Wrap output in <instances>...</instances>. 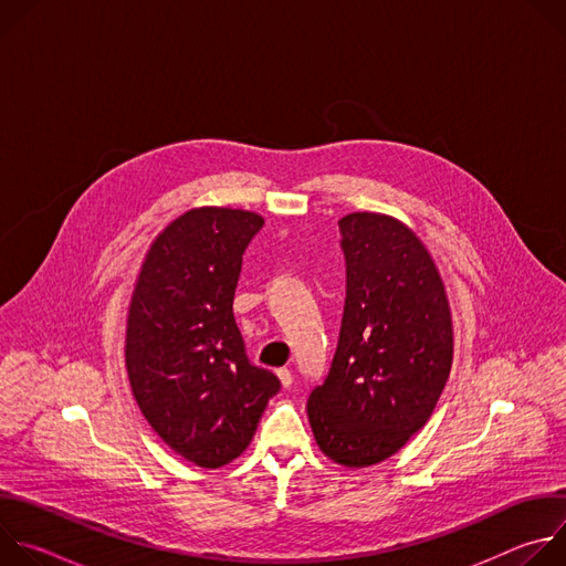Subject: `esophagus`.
<instances>
[{"instance_id":"1","label":"esophagus","mask_w":566,"mask_h":566,"mask_svg":"<svg viewBox=\"0 0 566 566\" xmlns=\"http://www.w3.org/2000/svg\"><path fill=\"white\" fill-rule=\"evenodd\" d=\"M277 376H280V382H282V387H291L293 385V371L291 369H280L277 371Z\"/></svg>"}]
</instances>
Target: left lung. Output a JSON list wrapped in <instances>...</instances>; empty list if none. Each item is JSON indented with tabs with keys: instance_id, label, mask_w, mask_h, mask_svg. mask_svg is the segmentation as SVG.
<instances>
[{
	"instance_id": "left-lung-1",
	"label": "left lung",
	"mask_w": 566,
	"mask_h": 566,
	"mask_svg": "<svg viewBox=\"0 0 566 566\" xmlns=\"http://www.w3.org/2000/svg\"><path fill=\"white\" fill-rule=\"evenodd\" d=\"M338 226L340 336L306 415L322 452L365 468L428 423L452 367V319L441 275L408 226L376 212H352Z\"/></svg>"
}]
</instances>
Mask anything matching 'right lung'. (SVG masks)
<instances>
[{"instance_id":"obj_1","label":"right lung","mask_w":566,"mask_h":566,"mask_svg":"<svg viewBox=\"0 0 566 566\" xmlns=\"http://www.w3.org/2000/svg\"><path fill=\"white\" fill-rule=\"evenodd\" d=\"M264 219L197 208L156 237L129 304L125 363L147 423L175 452L221 468L249 448L280 378L247 356L232 300Z\"/></svg>"}]
</instances>
